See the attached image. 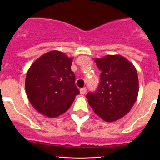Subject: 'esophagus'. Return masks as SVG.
<instances>
[{
	"instance_id": "1",
	"label": "esophagus",
	"mask_w": 160,
	"mask_h": 160,
	"mask_svg": "<svg viewBox=\"0 0 160 160\" xmlns=\"http://www.w3.org/2000/svg\"><path fill=\"white\" fill-rule=\"evenodd\" d=\"M87 93V88H81L80 89V94H85Z\"/></svg>"
}]
</instances>
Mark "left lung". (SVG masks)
Returning <instances> with one entry per match:
<instances>
[{
    "label": "left lung",
    "mask_w": 160,
    "mask_h": 160,
    "mask_svg": "<svg viewBox=\"0 0 160 160\" xmlns=\"http://www.w3.org/2000/svg\"><path fill=\"white\" fill-rule=\"evenodd\" d=\"M102 71L97 91L87 94L94 112L106 122H114L130 112L138 94V78L134 65L121 55L95 58Z\"/></svg>",
    "instance_id": "obj_1"
}]
</instances>
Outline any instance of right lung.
<instances>
[{
    "mask_svg": "<svg viewBox=\"0 0 160 160\" xmlns=\"http://www.w3.org/2000/svg\"><path fill=\"white\" fill-rule=\"evenodd\" d=\"M72 60L62 52L52 50L38 58L27 71L28 99L45 116L55 118L64 114L79 94Z\"/></svg>",
    "mask_w": 160,
    "mask_h": 160,
    "instance_id": "add662e5",
    "label": "right lung"
}]
</instances>
